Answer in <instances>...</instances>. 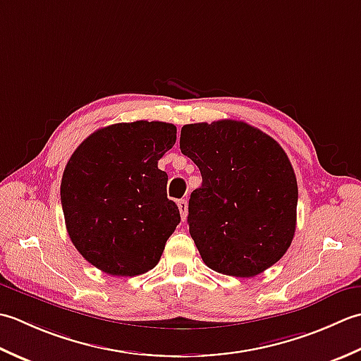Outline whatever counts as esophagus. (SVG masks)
Wrapping results in <instances>:
<instances>
[{
  "label": "esophagus",
  "mask_w": 361,
  "mask_h": 361,
  "mask_svg": "<svg viewBox=\"0 0 361 361\" xmlns=\"http://www.w3.org/2000/svg\"><path fill=\"white\" fill-rule=\"evenodd\" d=\"M178 207H179V212H180L182 221H185L187 213H188V204H187V200H180V201L178 202Z\"/></svg>",
  "instance_id": "esophagus-1"
}]
</instances>
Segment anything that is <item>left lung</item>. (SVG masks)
<instances>
[{
  "mask_svg": "<svg viewBox=\"0 0 361 361\" xmlns=\"http://www.w3.org/2000/svg\"><path fill=\"white\" fill-rule=\"evenodd\" d=\"M180 151L202 185L188 201L190 235L216 273L254 277L273 267L296 231L298 182L274 138L247 123L185 124Z\"/></svg>",
  "mask_w": 361,
  "mask_h": 361,
  "instance_id": "8db88e82",
  "label": "left lung"
}]
</instances>
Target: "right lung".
<instances>
[{
  "instance_id": "add662e5",
  "label": "right lung",
  "mask_w": 361,
  "mask_h": 361,
  "mask_svg": "<svg viewBox=\"0 0 361 361\" xmlns=\"http://www.w3.org/2000/svg\"><path fill=\"white\" fill-rule=\"evenodd\" d=\"M176 132L161 121L112 124L87 137L65 166L61 201L70 238L110 276L148 273L180 223L157 166Z\"/></svg>"
}]
</instances>
